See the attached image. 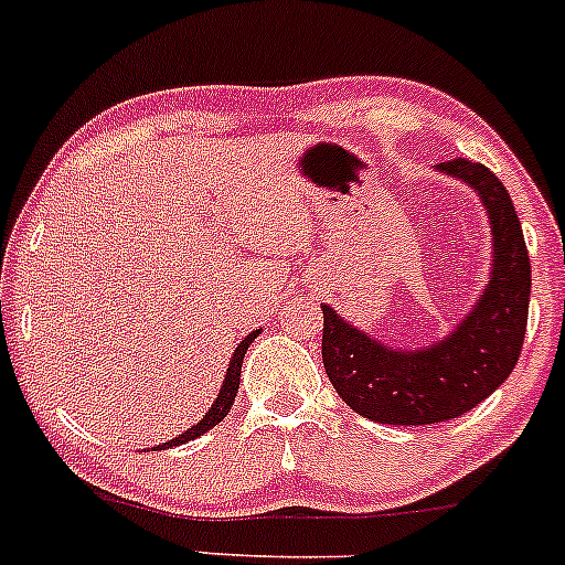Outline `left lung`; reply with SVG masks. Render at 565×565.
I'll list each match as a JSON object with an SVG mask.
<instances>
[{
    "mask_svg": "<svg viewBox=\"0 0 565 565\" xmlns=\"http://www.w3.org/2000/svg\"><path fill=\"white\" fill-rule=\"evenodd\" d=\"M434 169L477 193L493 236L488 282L469 312L436 342L396 348L323 305L331 385L350 409L387 426H430L475 409L512 374L525 339L531 258L507 188L475 161H441Z\"/></svg>",
    "mask_w": 565,
    "mask_h": 565,
    "instance_id": "obj_1",
    "label": "left lung"
}]
</instances>
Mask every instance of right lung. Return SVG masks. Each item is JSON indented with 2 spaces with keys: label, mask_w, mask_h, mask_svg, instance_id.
<instances>
[{
  "label": "right lung",
  "mask_w": 565,
  "mask_h": 565,
  "mask_svg": "<svg viewBox=\"0 0 565 565\" xmlns=\"http://www.w3.org/2000/svg\"><path fill=\"white\" fill-rule=\"evenodd\" d=\"M258 333H260V329L250 331V333H247L245 339H242L239 344H236V350H234L232 361H228L226 377H223V385H221V391H217V398H215V402H212L210 409L204 412V417H202V420H199V423H193V426L188 428L185 434L174 436V439H169V441H161V445H159V447H153V450H172V447H178V445H185V441H191V439H199V436H204V434H207L210 428H215L217 423H221L223 417L228 415V409H232V404H234V398H236V391H239V377H242V358H245L247 348H250V344H253V339H256Z\"/></svg>",
  "instance_id": "right-lung-1"
}]
</instances>
